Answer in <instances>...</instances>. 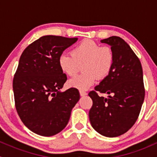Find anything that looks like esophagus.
<instances>
[{"label": "esophagus", "mask_w": 157, "mask_h": 157, "mask_svg": "<svg viewBox=\"0 0 157 157\" xmlns=\"http://www.w3.org/2000/svg\"><path fill=\"white\" fill-rule=\"evenodd\" d=\"M80 94L81 96H86V95H87V93L85 92L84 90H80Z\"/></svg>", "instance_id": "1"}]
</instances>
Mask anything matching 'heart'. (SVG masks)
Returning <instances> with one entry per match:
<instances>
[{
  "label": "heart",
  "mask_w": 157,
  "mask_h": 157,
  "mask_svg": "<svg viewBox=\"0 0 157 157\" xmlns=\"http://www.w3.org/2000/svg\"><path fill=\"white\" fill-rule=\"evenodd\" d=\"M115 62V55L109 46H101L90 39H84L77 44L71 54H62L58 64L61 71L67 75L74 76L82 67V73L69 81L70 86L86 90L96 82L102 80L110 74Z\"/></svg>",
  "instance_id": "heart-1"
}]
</instances>
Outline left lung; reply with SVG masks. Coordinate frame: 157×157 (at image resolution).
Returning a JSON list of instances; mask_svg holds the SVG:
<instances>
[{
    "label": "left lung",
    "mask_w": 157,
    "mask_h": 157,
    "mask_svg": "<svg viewBox=\"0 0 157 157\" xmlns=\"http://www.w3.org/2000/svg\"><path fill=\"white\" fill-rule=\"evenodd\" d=\"M111 45L115 62L110 74L89 93L93 105L89 112L92 127L115 137L126 133L137 121L144 100L145 89L140 61L131 47L118 36L101 40ZM107 93L109 98L99 97Z\"/></svg>",
    "instance_id": "left-lung-1"
}]
</instances>
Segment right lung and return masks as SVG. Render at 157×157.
Returning <instances> with one entry per match:
<instances>
[{"instance_id":"1","label":"right lung","mask_w":157,"mask_h":157,"mask_svg":"<svg viewBox=\"0 0 157 157\" xmlns=\"http://www.w3.org/2000/svg\"><path fill=\"white\" fill-rule=\"evenodd\" d=\"M77 38L44 36L22 53L13 80L17 112L30 131L50 137L62 131L80 99L76 88L60 92L67 80L58 64L63 52Z\"/></svg>"}]
</instances>
